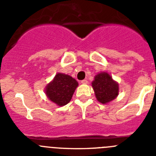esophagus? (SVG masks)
<instances>
[{
    "label": "esophagus",
    "instance_id": "1",
    "mask_svg": "<svg viewBox=\"0 0 156 156\" xmlns=\"http://www.w3.org/2000/svg\"><path fill=\"white\" fill-rule=\"evenodd\" d=\"M81 83H82V84H87L88 81L87 80H83L81 81Z\"/></svg>",
    "mask_w": 156,
    "mask_h": 156
}]
</instances>
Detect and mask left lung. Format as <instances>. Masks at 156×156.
Segmentation results:
<instances>
[{"label":"left lung","mask_w":156,"mask_h":156,"mask_svg":"<svg viewBox=\"0 0 156 156\" xmlns=\"http://www.w3.org/2000/svg\"><path fill=\"white\" fill-rule=\"evenodd\" d=\"M96 98L99 102L108 104L119 94V84L113 80L111 76L105 72H101L94 76L91 83Z\"/></svg>","instance_id":"1"}]
</instances>
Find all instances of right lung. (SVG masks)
Masks as SVG:
<instances>
[{
	"mask_svg": "<svg viewBox=\"0 0 156 156\" xmlns=\"http://www.w3.org/2000/svg\"><path fill=\"white\" fill-rule=\"evenodd\" d=\"M78 87V82L67 74L58 73L45 88L47 97L58 106L68 104Z\"/></svg>",
	"mask_w": 156,
	"mask_h": 156,
	"instance_id": "obj_1",
	"label": "right lung"
}]
</instances>
